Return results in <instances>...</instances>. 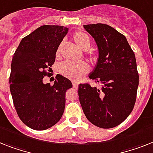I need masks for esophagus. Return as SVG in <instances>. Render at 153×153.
Returning a JSON list of instances; mask_svg holds the SVG:
<instances>
[{"mask_svg": "<svg viewBox=\"0 0 153 153\" xmlns=\"http://www.w3.org/2000/svg\"><path fill=\"white\" fill-rule=\"evenodd\" d=\"M73 86H74V88H78V83L75 81H73Z\"/></svg>", "mask_w": 153, "mask_h": 153, "instance_id": "34e87169", "label": "esophagus"}]
</instances>
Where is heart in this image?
Listing matches in <instances>:
<instances>
[{
  "label": "heart",
  "instance_id": "1",
  "mask_svg": "<svg viewBox=\"0 0 153 153\" xmlns=\"http://www.w3.org/2000/svg\"><path fill=\"white\" fill-rule=\"evenodd\" d=\"M74 40L79 48L87 50L91 46L90 37L84 33L76 32L74 34ZM61 48L60 47L57 51V55H59ZM60 71L63 76L73 80H79L89 71V65L85 62H65L60 67Z\"/></svg>",
  "mask_w": 153,
  "mask_h": 153
}]
</instances>
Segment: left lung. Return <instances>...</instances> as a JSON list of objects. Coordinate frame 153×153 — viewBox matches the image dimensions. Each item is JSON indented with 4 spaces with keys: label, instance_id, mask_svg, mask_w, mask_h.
Instances as JSON below:
<instances>
[{
    "label": "left lung",
    "instance_id": "obj_1",
    "mask_svg": "<svg viewBox=\"0 0 153 153\" xmlns=\"http://www.w3.org/2000/svg\"><path fill=\"white\" fill-rule=\"evenodd\" d=\"M84 28L98 49V62L89 78L102 86L79 84V102L91 123L112 128L127 119L135 104L139 83L135 55L127 38L112 26L97 23Z\"/></svg>",
    "mask_w": 153,
    "mask_h": 153
}]
</instances>
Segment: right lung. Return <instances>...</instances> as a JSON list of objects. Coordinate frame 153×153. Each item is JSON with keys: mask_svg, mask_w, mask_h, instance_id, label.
Segmentation results:
<instances>
[{"mask_svg": "<svg viewBox=\"0 0 153 153\" xmlns=\"http://www.w3.org/2000/svg\"><path fill=\"white\" fill-rule=\"evenodd\" d=\"M69 29L62 26H40L22 39L11 65L10 91L20 120L27 127L44 131L62 118L65 105V92L71 81L56 76L54 84H45L50 75L60 43Z\"/></svg>", "mask_w": 153, "mask_h": 153, "instance_id": "right-lung-1", "label": "right lung"}]
</instances>
